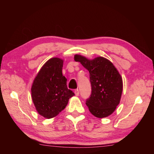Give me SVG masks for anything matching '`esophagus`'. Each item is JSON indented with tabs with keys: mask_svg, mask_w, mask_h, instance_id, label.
Segmentation results:
<instances>
[{
	"mask_svg": "<svg viewBox=\"0 0 154 154\" xmlns=\"http://www.w3.org/2000/svg\"><path fill=\"white\" fill-rule=\"evenodd\" d=\"M74 92H75V95H76V96H79V90H78V89L75 90Z\"/></svg>",
	"mask_w": 154,
	"mask_h": 154,
	"instance_id": "esophagus-1",
	"label": "esophagus"
}]
</instances>
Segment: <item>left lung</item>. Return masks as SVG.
<instances>
[{
    "label": "left lung",
    "instance_id": "8db88e82",
    "mask_svg": "<svg viewBox=\"0 0 154 154\" xmlns=\"http://www.w3.org/2000/svg\"><path fill=\"white\" fill-rule=\"evenodd\" d=\"M74 60L81 62L89 71L92 92L85 103L90 113L100 119L109 116L121 100L123 92L121 75L114 65L102 57L88 60L75 54Z\"/></svg>",
    "mask_w": 154,
    "mask_h": 154
}]
</instances>
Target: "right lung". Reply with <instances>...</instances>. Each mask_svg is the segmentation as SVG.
Returning <instances> with one entry per match:
<instances>
[{"label":"right lung","mask_w":154,"mask_h":154,"mask_svg":"<svg viewBox=\"0 0 154 154\" xmlns=\"http://www.w3.org/2000/svg\"><path fill=\"white\" fill-rule=\"evenodd\" d=\"M63 61L53 57L47 61L31 86V97L35 109L45 119L57 116L74 93L67 88V79L62 75Z\"/></svg>","instance_id":"right-lung-1"}]
</instances>
